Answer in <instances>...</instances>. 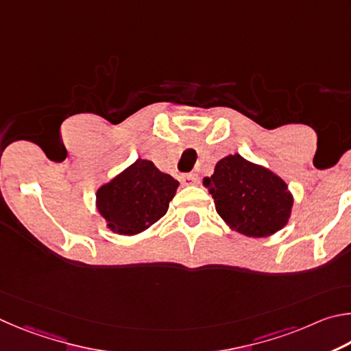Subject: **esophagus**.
I'll list each match as a JSON object with an SVG mask.
<instances>
[{"label": "esophagus", "instance_id": "esophagus-1", "mask_svg": "<svg viewBox=\"0 0 351 351\" xmlns=\"http://www.w3.org/2000/svg\"><path fill=\"white\" fill-rule=\"evenodd\" d=\"M180 179L185 185H194V183L197 182V176H195L194 172H186V174H182Z\"/></svg>", "mask_w": 351, "mask_h": 351}]
</instances>
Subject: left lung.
<instances>
[{"label":"left lung","instance_id":"1","mask_svg":"<svg viewBox=\"0 0 351 351\" xmlns=\"http://www.w3.org/2000/svg\"><path fill=\"white\" fill-rule=\"evenodd\" d=\"M216 211L231 228L250 237H267L284 228L293 197L271 171L234 154L220 160L204 180Z\"/></svg>","mask_w":351,"mask_h":351}]
</instances>
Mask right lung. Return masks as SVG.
<instances>
[{"label": "right lung", "mask_w": 351, "mask_h": 351, "mask_svg": "<svg viewBox=\"0 0 351 351\" xmlns=\"http://www.w3.org/2000/svg\"><path fill=\"white\" fill-rule=\"evenodd\" d=\"M179 182L149 160L135 163L97 193V208L117 234L132 236L149 228L168 211Z\"/></svg>", "instance_id": "obj_1"}]
</instances>
